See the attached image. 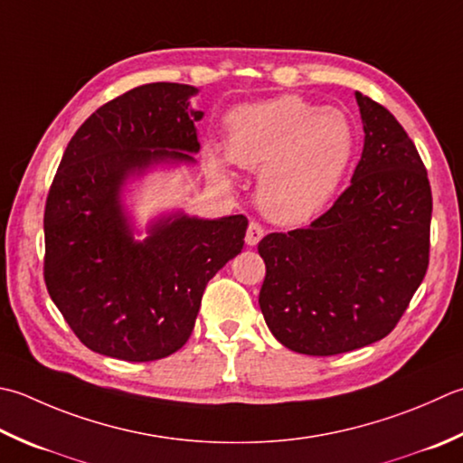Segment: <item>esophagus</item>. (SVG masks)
<instances>
[{"mask_svg":"<svg viewBox=\"0 0 463 463\" xmlns=\"http://www.w3.org/2000/svg\"><path fill=\"white\" fill-rule=\"evenodd\" d=\"M265 237V231H262V226L257 222H250L249 229H247V237H244V242L249 244V247H255L259 244V241Z\"/></svg>","mask_w":463,"mask_h":463,"instance_id":"esophagus-1","label":"esophagus"}]
</instances>
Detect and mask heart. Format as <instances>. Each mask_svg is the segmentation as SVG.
I'll return each mask as SVG.
<instances>
[{
    "mask_svg": "<svg viewBox=\"0 0 463 463\" xmlns=\"http://www.w3.org/2000/svg\"><path fill=\"white\" fill-rule=\"evenodd\" d=\"M353 152L355 130L341 110L279 96L234 110L226 120V154L206 146L204 158L226 184L231 162L259 170L260 211L275 222L301 224L331 201Z\"/></svg>",
    "mask_w": 463,
    "mask_h": 463,
    "instance_id": "b5f03b06",
    "label": "heart"
}]
</instances>
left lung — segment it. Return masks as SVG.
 Wrapping results in <instances>:
<instances>
[{
  "label": "left lung",
  "mask_w": 463,
  "mask_h": 463,
  "mask_svg": "<svg viewBox=\"0 0 463 463\" xmlns=\"http://www.w3.org/2000/svg\"><path fill=\"white\" fill-rule=\"evenodd\" d=\"M355 99L365 138L349 188L311 226L259 242L262 317L303 355L383 339L430 262L431 188L418 148L392 112L361 92Z\"/></svg>",
  "instance_id": "8db88e82"
}]
</instances>
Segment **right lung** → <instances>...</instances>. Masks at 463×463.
Masks as SVG:
<instances>
[{"mask_svg": "<svg viewBox=\"0 0 463 463\" xmlns=\"http://www.w3.org/2000/svg\"><path fill=\"white\" fill-rule=\"evenodd\" d=\"M196 94L156 81L118 96L80 126L53 178L45 287L76 337L99 355L156 361L178 351L206 283L244 244L242 214L203 219L172 208L144 226L136 221L130 198L150 172L196 165L204 116L190 106Z\"/></svg>", "mask_w": 463, "mask_h": 463, "instance_id": "1", "label": "right lung"}]
</instances>
